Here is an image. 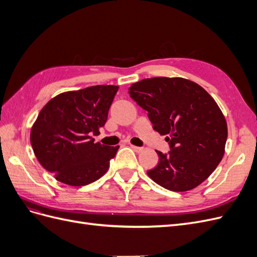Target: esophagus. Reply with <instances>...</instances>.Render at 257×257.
<instances>
[{"label":"esophagus","instance_id":"34e87169","mask_svg":"<svg viewBox=\"0 0 257 257\" xmlns=\"http://www.w3.org/2000/svg\"><path fill=\"white\" fill-rule=\"evenodd\" d=\"M131 148L132 149H133L134 151H136V152H143L144 151V148L143 147H137V146H133V145H131Z\"/></svg>","mask_w":257,"mask_h":257}]
</instances>
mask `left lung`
Wrapping results in <instances>:
<instances>
[{
	"label": "left lung",
	"instance_id": "left-lung-1",
	"mask_svg": "<svg viewBox=\"0 0 257 257\" xmlns=\"http://www.w3.org/2000/svg\"><path fill=\"white\" fill-rule=\"evenodd\" d=\"M130 96L148 111L153 130L166 135L170 151L147 174L164 189L196 188L220 164L227 139L221 109L199 84L184 78L143 79L128 88Z\"/></svg>",
	"mask_w": 257,
	"mask_h": 257
}]
</instances>
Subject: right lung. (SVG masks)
Returning <instances> with one entry per match:
<instances>
[{
	"instance_id": "add662e5",
	"label": "right lung",
	"mask_w": 257,
	"mask_h": 257,
	"mask_svg": "<svg viewBox=\"0 0 257 257\" xmlns=\"http://www.w3.org/2000/svg\"><path fill=\"white\" fill-rule=\"evenodd\" d=\"M119 87L93 85L59 94L45 105L31 130V145L41 165L58 181L82 186L109 168L119 146L94 143L105 125Z\"/></svg>"
}]
</instances>
